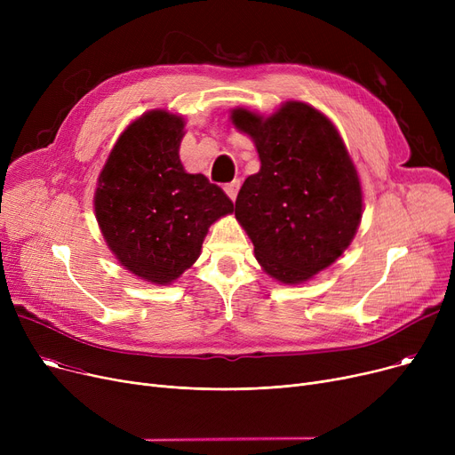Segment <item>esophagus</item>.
<instances>
[{"mask_svg": "<svg viewBox=\"0 0 455 455\" xmlns=\"http://www.w3.org/2000/svg\"><path fill=\"white\" fill-rule=\"evenodd\" d=\"M237 191H240V180H232L230 184L225 186V194H227L232 201H235Z\"/></svg>", "mask_w": 455, "mask_h": 455, "instance_id": "obj_1", "label": "esophagus"}]
</instances>
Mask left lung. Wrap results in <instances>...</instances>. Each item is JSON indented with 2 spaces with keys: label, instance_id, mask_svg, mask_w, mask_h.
Wrapping results in <instances>:
<instances>
[{
  "label": "left lung",
  "instance_id": "1",
  "mask_svg": "<svg viewBox=\"0 0 455 455\" xmlns=\"http://www.w3.org/2000/svg\"><path fill=\"white\" fill-rule=\"evenodd\" d=\"M230 122L259 158L234 210L258 264L285 285L312 280L348 249L363 215L360 175L341 134L302 101H285L269 116L235 107Z\"/></svg>",
  "mask_w": 455,
  "mask_h": 455
}]
</instances>
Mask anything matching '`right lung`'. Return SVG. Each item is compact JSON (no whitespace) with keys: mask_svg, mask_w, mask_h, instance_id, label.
I'll use <instances>...</instances> for the list:
<instances>
[{"mask_svg":"<svg viewBox=\"0 0 455 455\" xmlns=\"http://www.w3.org/2000/svg\"><path fill=\"white\" fill-rule=\"evenodd\" d=\"M180 114L155 108L119 134L98 177L93 212L119 266L155 285L180 278L201 256L210 225L234 212L223 189L188 173Z\"/></svg>","mask_w":455,"mask_h":455,"instance_id":"1","label":"right lung"}]
</instances>
